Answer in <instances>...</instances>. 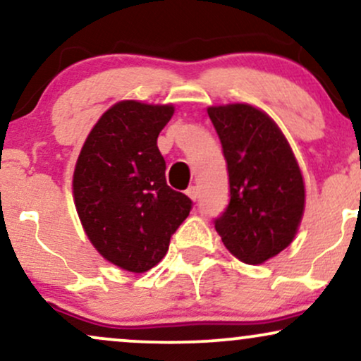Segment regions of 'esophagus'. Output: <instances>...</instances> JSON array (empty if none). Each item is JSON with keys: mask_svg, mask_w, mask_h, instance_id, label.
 Here are the masks:
<instances>
[{"mask_svg": "<svg viewBox=\"0 0 361 361\" xmlns=\"http://www.w3.org/2000/svg\"><path fill=\"white\" fill-rule=\"evenodd\" d=\"M186 195H188L192 200H198V197H200V192H198L197 186H190V188L186 190Z\"/></svg>", "mask_w": 361, "mask_h": 361, "instance_id": "obj_1", "label": "esophagus"}]
</instances>
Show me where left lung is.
Masks as SVG:
<instances>
[{
	"instance_id": "obj_1",
	"label": "left lung",
	"mask_w": 361,
	"mask_h": 361,
	"mask_svg": "<svg viewBox=\"0 0 361 361\" xmlns=\"http://www.w3.org/2000/svg\"><path fill=\"white\" fill-rule=\"evenodd\" d=\"M229 173V204L215 231L231 255L259 264L295 238L305 204L295 156L276 123L247 103L210 106Z\"/></svg>"
}]
</instances>
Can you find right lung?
<instances>
[{
	"label": "right lung",
	"instance_id": "1",
	"mask_svg": "<svg viewBox=\"0 0 361 361\" xmlns=\"http://www.w3.org/2000/svg\"><path fill=\"white\" fill-rule=\"evenodd\" d=\"M173 105L118 102L91 128L73 178L85 233L105 259L144 273L166 255L193 202L166 183L157 135Z\"/></svg>",
	"mask_w": 361,
	"mask_h": 361
}]
</instances>
